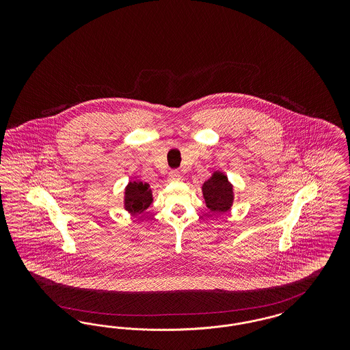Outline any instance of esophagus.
<instances>
[{"label": "esophagus", "instance_id": "obj_1", "mask_svg": "<svg viewBox=\"0 0 350 350\" xmlns=\"http://www.w3.org/2000/svg\"><path fill=\"white\" fill-rule=\"evenodd\" d=\"M169 180L170 181H178V180H181V174L178 172H170L169 173Z\"/></svg>", "mask_w": 350, "mask_h": 350}]
</instances>
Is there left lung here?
<instances>
[{"label":"left lung","instance_id":"1","mask_svg":"<svg viewBox=\"0 0 350 350\" xmlns=\"http://www.w3.org/2000/svg\"><path fill=\"white\" fill-rule=\"evenodd\" d=\"M202 193L206 206L213 213H224L233 203V186L227 176L221 172H214L213 176L202 185Z\"/></svg>","mask_w":350,"mask_h":350}]
</instances>
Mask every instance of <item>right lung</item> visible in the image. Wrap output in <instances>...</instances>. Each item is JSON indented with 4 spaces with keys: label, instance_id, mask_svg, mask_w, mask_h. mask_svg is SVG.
Here are the masks:
<instances>
[{
    "label": "right lung",
    "instance_id": "1",
    "mask_svg": "<svg viewBox=\"0 0 350 350\" xmlns=\"http://www.w3.org/2000/svg\"><path fill=\"white\" fill-rule=\"evenodd\" d=\"M152 200V190L147 183L130 181L124 189V208L130 214L144 213Z\"/></svg>",
    "mask_w": 350,
    "mask_h": 350
}]
</instances>
